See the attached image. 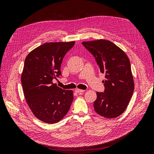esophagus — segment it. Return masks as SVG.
Returning <instances> with one entry per match:
<instances>
[{
  "label": "esophagus",
  "mask_w": 154,
  "mask_h": 154,
  "mask_svg": "<svg viewBox=\"0 0 154 154\" xmlns=\"http://www.w3.org/2000/svg\"><path fill=\"white\" fill-rule=\"evenodd\" d=\"M85 91L84 90H82V89H79V88H77V89L75 90V92H77V93H82L84 92Z\"/></svg>",
  "instance_id": "1"
}]
</instances>
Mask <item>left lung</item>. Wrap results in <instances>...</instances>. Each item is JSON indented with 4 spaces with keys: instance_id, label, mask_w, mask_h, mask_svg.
<instances>
[{
    "instance_id": "1",
    "label": "left lung",
    "mask_w": 154,
    "mask_h": 154,
    "mask_svg": "<svg viewBox=\"0 0 154 154\" xmlns=\"http://www.w3.org/2000/svg\"><path fill=\"white\" fill-rule=\"evenodd\" d=\"M94 56L100 72L105 74L104 92H96V112L106 118L122 114L133 94L134 82L130 60L124 51L109 40L83 42Z\"/></svg>"
}]
</instances>
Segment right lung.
Masks as SVG:
<instances>
[{"label": "right lung", "mask_w": 154, "mask_h": 154, "mask_svg": "<svg viewBox=\"0 0 154 154\" xmlns=\"http://www.w3.org/2000/svg\"><path fill=\"white\" fill-rule=\"evenodd\" d=\"M74 43H45L31 51L26 58L21 75L26 101L35 117L46 123L59 122L72 102V91L62 89L53 80L61 75L63 58Z\"/></svg>", "instance_id": "obj_1"}]
</instances>
